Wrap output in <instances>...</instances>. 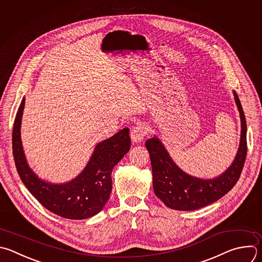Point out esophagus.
<instances>
[{"label":"esophagus","mask_w":262,"mask_h":262,"mask_svg":"<svg viewBox=\"0 0 262 262\" xmlns=\"http://www.w3.org/2000/svg\"><path fill=\"white\" fill-rule=\"evenodd\" d=\"M146 135H147V129H146L145 125H143V124H138L137 126H135V127L132 129L130 139H132L133 142L139 143V142H142V141H143V139L145 138Z\"/></svg>","instance_id":"obj_1"}]
</instances>
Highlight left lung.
Here are the masks:
<instances>
[{
	"label": "left lung",
	"instance_id": "1",
	"mask_svg": "<svg viewBox=\"0 0 262 262\" xmlns=\"http://www.w3.org/2000/svg\"><path fill=\"white\" fill-rule=\"evenodd\" d=\"M233 96L241 115V141L233 162L220 176L213 179L192 177L173 162L156 136L146 141L151 159L154 193L166 207L178 211L198 210L218 201L236 184L247 155V124L235 92Z\"/></svg>",
	"mask_w": 262,
	"mask_h": 262
}]
</instances>
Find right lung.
Returning <instances> with one entry per match:
<instances>
[{
    "label": "right lung",
    "mask_w": 262,
    "mask_h": 262,
    "mask_svg": "<svg viewBox=\"0 0 262 262\" xmlns=\"http://www.w3.org/2000/svg\"><path fill=\"white\" fill-rule=\"evenodd\" d=\"M26 100L21 101L12 133V148L18 175L35 199L50 212L67 219L82 220L100 213L112 191L113 167L129 151L127 127L99 143L84 169L72 181L52 184L40 179L26 159L20 126Z\"/></svg>",
    "instance_id": "right-lung-1"
}]
</instances>
